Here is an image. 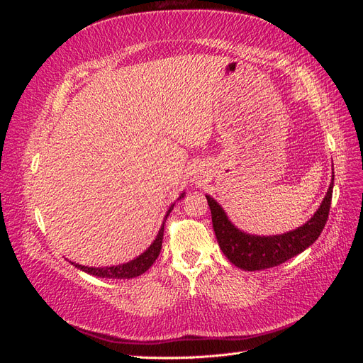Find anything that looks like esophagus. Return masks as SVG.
I'll use <instances>...</instances> for the list:
<instances>
[{
  "label": "esophagus",
  "instance_id": "obj_1",
  "mask_svg": "<svg viewBox=\"0 0 363 363\" xmlns=\"http://www.w3.org/2000/svg\"><path fill=\"white\" fill-rule=\"evenodd\" d=\"M194 179H195V180H196V179H199V177H196V175H194Z\"/></svg>",
  "mask_w": 363,
  "mask_h": 363
}]
</instances>
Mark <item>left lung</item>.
Instances as JSON below:
<instances>
[{"instance_id": "obj_1", "label": "left lung", "mask_w": 363, "mask_h": 363, "mask_svg": "<svg viewBox=\"0 0 363 363\" xmlns=\"http://www.w3.org/2000/svg\"><path fill=\"white\" fill-rule=\"evenodd\" d=\"M333 180L335 172L324 200L309 221L295 230H291V232L272 236L250 235L239 230L230 221L221 204L213 200L211 195H206L208 207H211L213 230L219 248L223 250L225 257L235 267L244 271H260L279 267L280 263L300 255L315 242L327 223L332 204Z\"/></svg>"}]
</instances>
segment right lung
<instances>
[{
	"mask_svg": "<svg viewBox=\"0 0 363 363\" xmlns=\"http://www.w3.org/2000/svg\"><path fill=\"white\" fill-rule=\"evenodd\" d=\"M183 196H184V192L180 194L177 200H182ZM172 207H174V204H171L167 215H164L162 227L159 230L156 239L152 240V244L136 259L130 260L127 263H121V265H113V267H84V265H79V263H74V262H71V263L75 268H79L80 271H84L87 274H91V276L101 277V279H133V277L140 276V274H144L145 271L150 269V267L156 262V259L160 255L164 221H167V218L171 213Z\"/></svg>",
	"mask_w": 363,
	"mask_h": 363,
	"instance_id": "right-lung-1",
	"label": "right lung"
}]
</instances>
